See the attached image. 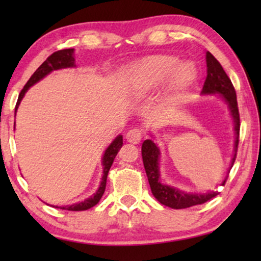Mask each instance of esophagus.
I'll return each mask as SVG.
<instances>
[{
    "instance_id": "34e87169",
    "label": "esophagus",
    "mask_w": 261,
    "mask_h": 261,
    "mask_svg": "<svg viewBox=\"0 0 261 261\" xmlns=\"http://www.w3.org/2000/svg\"><path fill=\"white\" fill-rule=\"evenodd\" d=\"M141 138H142V133H141L140 129H138V128L130 129L126 134L127 141L130 142V144H139V142L141 141Z\"/></svg>"
}]
</instances>
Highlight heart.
I'll list each match as a JSON object with an SVG mask.
<instances>
[{"label":"heart","instance_id":"heart-1","mask_svg":"<svg viewBox=\"0 0 261 261\" xmlns=\"http://www.w3.org/2000/svg\"><path fill=\"white\" fill-rule=\"evenodd\" d=\"M197 78V70L191 63L170 55L145 57L128 66L121 78V88L132 98H141L158 89L165 80L163 101L172 103L180 97Z\"/></svg>","mask_w":261,"mask_h":261}]
</instances>
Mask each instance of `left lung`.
<instances>
[{"instance_id":"left-lung-1","label":"left lung","mask_w":261,"mask_h":261,"mask_svg":"<svg viewBox=\"0 0 261 261\" xmlns=\"http://www.w3.org/2000/svg\"><path fill=\"white\" fill-rule=\"evenodd\" d=\"M205 63H206V78L203 85L201 94L203 96L216 95L222 98L224 105L229 109V115L233 120L234 124V151L231 156L229 169L220 185H224L227 180L228 173L234 165L235 158H237V151L239 145V130H240V116H239L237 94H235L234 87L231 84L229 77L224 72L223 67L217 62L215 57L212 53L205 52ZM153 139H155L153 133H149ZM153 139H147L142 142L141 155L144 162L145 171L147 174L149 187H151L152 195L162 204L170 206L172 209H184L189 206L202 204L209 199L219 195V191H208V192H188L180 190L179 188L172 187V185L164 183L160 174V158H162V151L156 142Z\"/></svg>"}]
</instances>
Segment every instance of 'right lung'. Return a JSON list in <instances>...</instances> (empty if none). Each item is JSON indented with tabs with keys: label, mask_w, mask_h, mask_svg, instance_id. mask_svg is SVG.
Segmentation results:
<instances>
[{
	"label": "right lung",
	"mask_w": 261,
	"mask_h": 261,
	"mask_svg": "<svg viewBox=\"0 0 261 261\" xmlns=\"http://www.w3.org/2000/svg\"><path fill=\"white\" fill-rule=\"evenodd\" d=\"M72 67H76V60H74V49L73 48H66V49H60V51H57L53 53L52 56H49L47 59L45 60L44 63L41 64L40 66L38 67L37 71L32 74L30 81L27 82L26 85H24L22 90H21L19 98H17V103L15 107V116L17 108H19L21 101L26 95V92L30 90L31 87H33L34 84H37L38 82L44 80L46 76H48L49 73L53 72V71L57 70H63V69H72ZM122 135L119 134L117 137L114 139V140L110 142V145L106 148L105 153L102 155V169H103V174L101 178V183L98 185V189L96 190L94 194H92L90 197L85 198L84 201L73 203V204L70 205H52L55 208H60L64 210H71V212H82V210H88L92 208V206L97 204L99 199L105 194L106 190V184H107V177H108V172L110 167L113 165L114 159L117 154V152L120 151V148L122 147Z\"/></svg>",
	"instance_id": "1"
}]
</instances>
